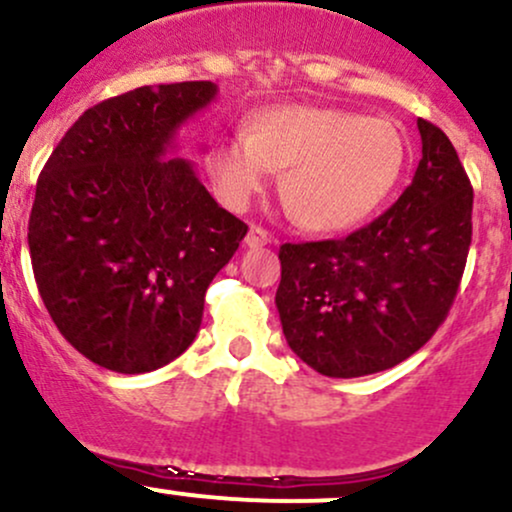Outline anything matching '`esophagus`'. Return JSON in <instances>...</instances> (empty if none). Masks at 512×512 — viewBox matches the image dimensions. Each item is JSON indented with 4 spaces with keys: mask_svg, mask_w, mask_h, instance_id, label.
<instances>
[{
    "mask_svg": "<svg viewBox=\"0 0 512 512\" xmlns=\"http://www.w3.org/2000/svg\"><path fill=\"white\" fill-rule=\"evenodd\" d=\"M244 241H246V246H249V249H261V246L271 244V234H268L263 227L251 225L249 234H246Z\"/></svg>",
    "mask_w": 512,
    "mask_h": 512,
    "instance_id": "obj_1",
    "label": "esophagus"
}]
</instances>
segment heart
<instances>
[{"instance_id":"1","label":"heart","mask_w":512,"mask_h":512,"mask_svg":"<svg viewBox=\"0 0 512 512\" xmlns=\"http://www.w3.org/2000/svg\"><path fill=\"white\" fill-rule=\"evenodd\" d=\"M406 164L401 132L389 120L331 106H273L244 135L212 149L208 169L229 208L241 210L285 171L280 198L302 229L338 234L363 225L394 191Z\"/></svg>"}]
</instances>
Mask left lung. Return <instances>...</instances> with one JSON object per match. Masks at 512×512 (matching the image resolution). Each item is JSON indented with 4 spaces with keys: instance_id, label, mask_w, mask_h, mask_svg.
Instances as JSON below:
<instances>
[{
    "instance_id": "8db88e82",
    "label": "left lung",
    "mask_w": 512,
    "mask_h": 512,
    "mask_svg": "<svg viewBox=\"0 0 512 512\" xmlns=\"http://www.w3.org/2000/svg\"><path fill=\"white\" fill-rule=\"evenodd\" d=\"M418 132L421 162L384 215L346 239L280 246V324L319 375L348 380L399 365L455 302L474 191L445 132L423 118Z\"/></svg>"
}]
</instances>
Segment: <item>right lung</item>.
Returning a JSON list of instances; mask_svg holds the SVG:
<instances>
[{"label":"right lung","mask_w":512,"mask_h":512,"mask_svg":"<svg viewBox=\"0 0 512 512\" xmlns=\"http://www.w3.org/2000/svg\"><path fill=\"white\" fill-rule=\"evenodd\" d=\"M217 84L140 86L84 111L38 176L28 249L45 309L91 363L140 375L193 343L246 237L188 159L166 157Z\"/></svg>","instance_id":"obj_1"}]
</instances>
